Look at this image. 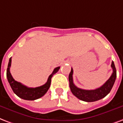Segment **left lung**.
<instances>
[{"label": "left lung", "mask_w": 123, "mask_h": 123, "mask_svg": "<svg viewBox=\"0 0 123 123\" xmlns=\"http://www.w3.org/2000/svg\"><path fill=\"white\" fill-rule=\"evenodd\" d=\"M111 67L112 68L113 72L108 80L102 85L101 87L95 90H83L80 89L74 84L73 81V69L72 68L71 72L69 74V82H70V88L71 92L75 97L85 102H94L103 99L110 93L112 87L114 86V82L116 81L117 77V72L115 67V64L113 61L111 62Z\"/></svg>", "instance_id": "left-lung-1"}]
</instances>
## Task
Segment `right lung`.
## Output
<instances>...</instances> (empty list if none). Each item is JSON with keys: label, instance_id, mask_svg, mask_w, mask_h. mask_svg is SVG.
Returning <instances> with one entry per match:
<instances>
[{"label": "right lung", "instance_id": "right-lung-1", "mask_svg": "<svg viewBox=\"0 0 123 123\" xmlns=\"http://www.w3.org/2000/svg\"><path fill=\"white\" fill-rule=\"evenodd\" d=\"M12 64V57L9 60V63L7 66V72H6V76L9 85L13 91V92L17 95L18 97L24 100H29V101H33L35 99H39L43 97L45 93L48 90L50 84H51V77L59 71L60 67H57L53 70L52 74L50 75L48 79L47 82L44 85L41 86L36 87V88H29L24 86L20 82L16 81L12 77V74L10 73V67Z\"/></svg>", "mask_w": 123, "mask_h": 123}]
</instances>
